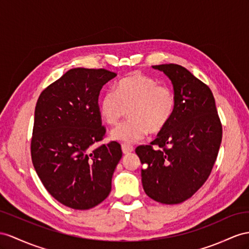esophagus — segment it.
Wrapping results in <instances>:
<instances>
[{"instance_id":"34e87169","label":"esophagus","mask_w":249,"mask_h":249,"mask_svg":"<svg viewBox=\"0 0 249 249\" xmlns=\"http://www.w3.org/2000/svg\"><path fill=\"white\" fill-rule=\"evenodd\" d=\"M122 151H123V154H125V155L130 154L131 151H133V146L124 143V144H122Z\"/></svg>"}]
</instances>
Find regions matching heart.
<instances>
[{"instance_id": "obj_1", "label": "heart", "mask_w": 249, "mask_h": 249, "mask_svg": "<svg viewBox=\"0 0 249 249\" xmlns=\"http://www.w3.org/2000/svg\"><path fill=\"white\" fill-rule=\"evenodd\" d=\"M99 108L101 117L109 125H117L128 110L129 119L111 131V138L135 142L148 131L158 133L167 126L176 109V95L168 85L135 72L120 80L114 91L105 92Z\"/></svg>"}]
</instances>
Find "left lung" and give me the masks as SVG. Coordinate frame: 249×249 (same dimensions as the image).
<instances>
[{
  "label": "left lung",
  "mask_w": 249,
  "mask_h": 249,
  "mask_svg": "<svg viewBox=\"0 0 249 249\" xmlns=\"http://www.w3.org/2000/svg\"><path fill=\"white\" fill-rule=\"evenodd\" d=\"M170 79L176 109L149 145L136 148L144 191L162 204H179L206 182L218 157L222 124L210 88L177 64L152 66Z\"/></svg>",
  "instance_id": "8db88e82"
}]
</instances>
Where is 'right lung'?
Masks as SVG:
<instances>
[{"label": "right lung", "instance_id": "1", "mask_svg": "<svg viewBox=\"0 0 249 249\" xmlns=\"http://www.w3.org/2000/svg\"><path fill=\"white\" fill-rule=\"evenodd\" d=\"M117 75L103 68H73L41 92L35 110L30 150L44 187L67 207L85 210L103 202L122 158L112 141L91 149L103 140L99 94Z\"/></svg>", "mask_w": 249, "mask_h": 249}]
</instances>
